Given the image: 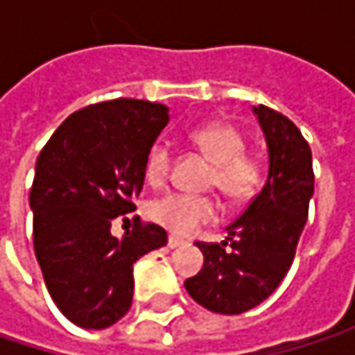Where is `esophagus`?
Listing matches in <instances>:
<instances>
[{
	"instance_id": "1",
	"label": "esophagus",
	"mask_w": 355,
	"mask_h": 355,
	"mask_svg": "<svg viewBox=\"0 0 355 355\" xmlns=\"http://www.w3.org/2000/svg\"><path fill=\"white\" fill-rule=\"evenodd\" d=\"M187 243L182 241V239H178V236H175V234H171L168 236V247L171 248H178V247H184Z\"/></svg>"
}]
</instances>
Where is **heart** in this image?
Masks as SVG:
<instances>
[{
	"label": "heart",
	"mask_w": 355,
	"mask_h": 355,
	"mask_svg": "<svg viewBox=\"0 0 355 355\" xmlns=\"http://www.w3.org/2000/svg\"><path fill=\"white\" fill-rule=\"evenodd\" d=\"M191 144L211 162L207 184L230 201H248L259 193L267 177V162L261 152L245 150L243 133L230 123H207L189 133ZM171 146L156 141L146 158V178L162 184L171 171ZM218 201L209 195L166 193L150 201L148 218L177 236H191L201 226L218 220Z\"/></svg>",
	"instance_id": "obj_1"
}]
</instances>
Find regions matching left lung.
<instances>
[{
    "instance_id": "obj_1",
    "label": "left lung",
    "mask_w": 355,
    "mask_h": 355,
    "mask_svg": "<svg viewBox=\"0 0 355 355\" xmlns=\"http://www.w3.org/2000/svg\"><path fill=\"white\" fill-rule=\"evenodd\" d=\"M252 110L269 148L267 180L228 226L222 245L197 243L203 269L184 282L197 304L220 315L247 313L282 284L294 261L315 191L313 154L300 129L265 105Z\"/></svg>"
}]
</instances>
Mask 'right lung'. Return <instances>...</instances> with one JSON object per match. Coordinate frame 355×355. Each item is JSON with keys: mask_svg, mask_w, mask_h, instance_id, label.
<instances>
[{"mask_svg": "<svg viewBox=\"0 0 355 355\" xmlns=\"http://www.w3.org/2000/svg\"><path fill=\"white\" fill-rule=\"evenodd\" d=\"M168 123V107L114 98L71 112L36 158L31 189L35 254L63 317L107 329L133 300V263L168 243L166 230L133 218L125 239L114 218L135 211L146 158Z\"/></svg>", "mask_w": 355, "mask_h": 355, "instance_id": "right-lung-1", "label": "right lung"}]
</instances>
